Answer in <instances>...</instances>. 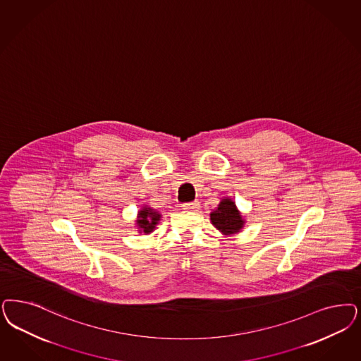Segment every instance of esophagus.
Masks as SVG:
<instances>
[{
	"label": "esophagus",
	"instance_id": "1",
	"mask_svg": "<svg viewBox=\"0 0 361 361\" xmlns=\"http://www.w3.org/2000/svg\"><path fill=\"white\" fill-rule=\"evenodd\" d=\"M183 207H184V209H187V211H199L200 202L199 201H192V202L184 204Z\"/></svg>",
	"mask_w": 361,
	"mask_h": 361
}]
</instances>
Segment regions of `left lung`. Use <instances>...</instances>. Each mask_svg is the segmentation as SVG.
Masks as SVG:
<instances>
[{
	"label": "left lung",
	"instance_id": "8db88e82",
	"mask_svg": "<svg viewBox=\"0 0 361 361\" xmlns=\"http://www.w3.org/2000/svg\"><path fill=\"white\" fill-rule=\"evenodd\" d=\"M211 223L224 236H233L245 225V219L237 209L236 202L231 197H223L216 209L211 212Z\"/></svg>",
	"mask_w": 361,
	"mask_h": 361
}]
</instances>
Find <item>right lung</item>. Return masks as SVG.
<instances>
[{"instance_id": "add662e5", "label": "right lung", "mask_w": 361, "mask_h": 361, "mask_svg": "<svg viewBox=\"0 0 361 361\" xmlns=\"http://www.w3.org/2000/svg\"><path fill=\"white\" fill-rule=\"evenodd\" d=\"M160 220H161L160 212L150 208L148 205H144L140 211L137 212V220L135 221L138 233L149 235L156 229Z\"/></svg>"}]
</instances>
